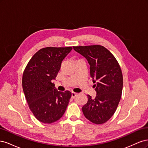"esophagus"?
Segmentation results:
<instances>
[{
	"label": "esophagus",
	"mask_w": 148,
	"mask_h": 148,
	"mask_svg": "<svg viewBox=\"0 0 148 148\" xmlns=\"http://www.w3.org/2000/svg\"><path fill=\"white\" fill-rule=\"evenodd\" d=\"M77 96V94L75 92H71V98H75Z\"/></svg>",
	"instance_id": "1"
}]
</instances>
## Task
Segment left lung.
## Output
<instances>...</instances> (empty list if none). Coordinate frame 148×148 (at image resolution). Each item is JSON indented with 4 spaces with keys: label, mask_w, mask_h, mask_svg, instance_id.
Segmentation results:
<instances>
[{
    "label": "left lung",
    "mask_w": 148,
    "mask_h": 148,
    "mask_svg": "<svg viewBox=\"0 0 148 148\" xmlns=\"http://www.w3.org/2000/svg\"><path fill=\"white\" fill-rule=\"evenodd\" d=\"M74 50L87 59L91 78L96 91L95 99L89 95L82 107L84 115L95 124L108 121L117 110L122 96L123 75L122 70L108 49L100 45L73 46Z\"/></svg>",
    "instance_id": "left-lung-1"
}]
</instances>
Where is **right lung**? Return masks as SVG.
Listing matches in <instances>:
<instances>
[{
    "label": "right lung",
    "mask_w": 148,
    "mask_h": 148,
    "mask_svg": "<svg viewBox=\"0 0 148 148\" xmlns=\"http://www.w3.org/2000/svg\"><path fill=\"white\" fill-rule=\"evenodd\" d=\"M72 47H47L31 57L23 71L22 86L29 108L39 122L50 124L64 114L71 93L58 91L52 80Z\"/></svg>",
    "instance_id": "1"
}]
</instances>
